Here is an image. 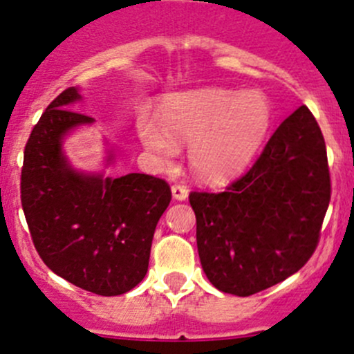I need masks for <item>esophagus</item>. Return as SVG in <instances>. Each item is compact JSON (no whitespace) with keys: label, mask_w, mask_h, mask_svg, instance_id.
Wrapping results in <instances>:
<instances>
[{"label":"esophagus","mask_w":354,"mask_h":354,"mask_svg":"<svg viewBox=\"0 0 354 354\" xmlns=\"http://www.w3.org/2000/svg\"><path fill=\"white\" fill-rule=\"evenodd\" d=\"M171 194H173L174 200H180V202L188 198V190L185 187H181V185H173L171 187Z\"/></svg>","instance_id":"obj_1"}]
</instances>
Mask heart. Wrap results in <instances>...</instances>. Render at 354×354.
<instances>
[{
  "label": "heart",
  "instance_id": "obj_1",
  "mask_svg": "<svg viewBox=\"0 0 354 354\" xmlns=\"http://www.w3.org/2000/svg\"><path fill=\"white\" fill-rule=\"evenodd\" d=\"M269 124V104L259 92L198 88L166 99L159 121L142 114L138 137L159 164L178 154V144H190L188 160L200 180L226 183L252 164Z\"/></svg>",
  "mask_w": 354,
  "mask_h": 354
}]
</instances>
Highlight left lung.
Instances as JSON below:
<instances>
[{
  "label": "left lung",
  "mask_w": 354,
  "mask_h": 354,
  "mask_svg": "<svg viewBox=\"0 0 354 354\" xmlns=\"http://www.w3.org/2000/svg\"><path fill=\"white\" fill-rule=\"evenodd\" d=\"M329 200L326 142L299 106L243 178L221 194L190 195L207 279L234 296L288 279L315 252Z\"/></svg>",
  "instance_id": "left-lung-1"
}]
</instances>
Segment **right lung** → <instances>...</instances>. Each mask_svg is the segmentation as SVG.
<instances>
[{
    "mask_svg": "<svg viewBox=\"0 0 354 354\" xmlns=\"http://www.w3.org/2000/svg\"><path fill=\"white\" fill-rule=\"evenodd\" d=\"M82 99L80 87L63 91L32 130L24 154L22 207L35 250L53 272L85 291L118 296L147 274L171 190L151 174L109 176L116 154L108 140L102 169L71 164L65 140L95 121L71 111Z\"/></svg>",
    "mask_w": 354,
    "mask_h": 354,
    "instance_id": "obj_1",
    "label": "right lung"
}]
</instances>
